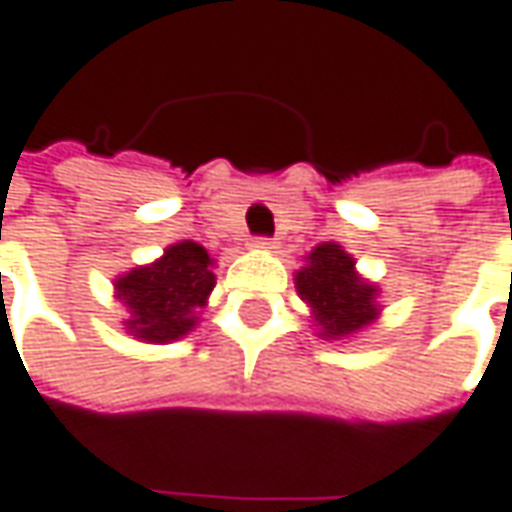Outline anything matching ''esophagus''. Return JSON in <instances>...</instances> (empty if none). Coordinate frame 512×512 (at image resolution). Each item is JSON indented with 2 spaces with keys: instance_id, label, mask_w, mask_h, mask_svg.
Instances as JSON below:
<instances>
[{
  "instance_id": "1",
  "label": "esophagus",
  "mask_w": 512,
  "mask_h": 512,
  "mask_svg": "<svg viewBox=\"0 0 512 512\" xmlns=\"http://www.w3.org/2000/svg\"><path fill=\"white\" fill-rule=\"evenodd\" d=\"M275 237H255V246L257 249H275Z\"/></svg>"
}]
</instances>
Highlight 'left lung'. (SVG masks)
<instances>
[{
  "mask_svg": "<svg viewBox=\"0 0 512 512\" xmlns=\"http://www.w3.org/2000/svg\"><path fill=\"white\" fill-rule=\"evenodd\" d=\"M355 260L338 243H321L298 272V292L321 323L323 338H344L375 318V289L355 275Z\"/></svg>",
  "mask_w": 512,
  "mask_h": 512,
  "instance_id": "obj_1",
  "label": "left lung"
}]
</instances>
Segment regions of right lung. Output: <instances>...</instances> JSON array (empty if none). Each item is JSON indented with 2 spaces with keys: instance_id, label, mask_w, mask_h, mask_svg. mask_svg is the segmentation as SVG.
I'll return each instance as SVG.
<instances>
[{
  "instance_id": "right-lung-1",
  "label": "right lung",
  "mask_w": 512,
  "mask_h": 512,
  "mask_svg": "<svg viewBox=\"0 0 512 512\" xmlns=\"http://www.w3.org/2000/svg\"><path fill=\"white\" fill-rule=\"evenodd\" d=\"M212 289V257L191 240L171 246L157 263L117 280V295L131 309L125 326L154 344L186 335L194 326V309L206 303Z\"/></svg>"
}]
</instances>
